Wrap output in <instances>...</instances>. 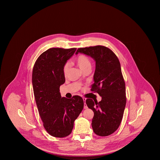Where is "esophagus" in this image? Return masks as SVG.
<instances>
[{
	"mask_svg": "<svg viewBox=\"0 0 160 160\" xmlns=\"http://www.w3.org/2000/svg\"><path fill=\"white\" fill-rule=\"evenodd\" d=\"M83 101L85 102L86 98H83ZM87 104L85 103H84V109H87Z\"/></svg>",
	"mask_w": 160,
	"mask_h": 160,
	"instance_id": "1",
	"label": "esophagus"
}]
</instances>
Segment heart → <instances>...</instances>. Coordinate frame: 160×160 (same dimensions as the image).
<instances>
[{
	"label": "heart",
	"mask_w": 160,
	"mask_h": 160,
	"mask_svg": "<svg viewBox=\"0 0 160 160\" xmlns=\"http://www.w3.org/2000/svg\"><path fill=\"white\" fill-rule=\"evenodd\" d=\"M75 62L78 66L80 68L83 72L87 68H91V61L90 58L85 54H80L78 55L75 60ZM70 70V64L66 62L63 66V73L66 76Z\"/></svg>",
	"instance_id": "b5f03b06"
}]
</instances>
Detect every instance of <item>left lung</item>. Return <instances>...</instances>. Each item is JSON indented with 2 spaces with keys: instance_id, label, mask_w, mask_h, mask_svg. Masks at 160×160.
<instances>
[{
  "instance_id": "obj_1",
  "label": "left lung",
  "mask_w": 160,
  "mask_h": 160,
  "mask_svg": "<svg viewBox=\"0 0 160 160\" xmlns=\"http://www.w3.org/2000/svg\"><path fill=\"white\" fill-rule=\"evenodd\" d=\"M83 53L96 61L94 83L91 91L102 97L100 102L87 99L86 104L92 109L94 115L92 127L99 136H108L119 127L126 105L125 83L122 75L118 58L110 49L96 45L78 48L76 54Z\"/></svg>"
}]
</instances>
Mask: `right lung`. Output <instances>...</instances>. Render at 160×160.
Instances as JSON below:
<instances>
[{"label":"right lung","mask_w":160,"mask_h":160,"mask_svg":"<svg viewBox=\"0 0 160 160\" xmlns=\"http://www.w3.org/2000/svg\"><path fill=\"white\" fill-rule=\"evenodd\" d=\"M76 48H51L40 55L32 72L35 102L43 125L56 138H64L73 130L74 122L83 108V99L61 98L60 85L65 82L63 66Z\"/></svg>","instance_id":"obj_1"}]
</instances>
